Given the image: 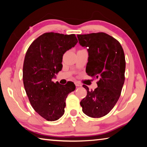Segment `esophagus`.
<instances>
[{"label": "esophagus", "instance_id": "obj_1", "mask_svg": "<svg viewBox=\"0 0 147 147\" xmlns=\"http://www.w3.org/2000/svg\"><path fill=\"white\" fill-rule=\"evenodd\" d=\"M75 85H76V86H77V87H79V86H81L82 85L80 84L79 82H75Z\"/></svg>", "mask_w": 147, "mask_h": 147}]
</instances>
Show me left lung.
I'll use <instances>...</instances> for the list:
<instances>
[{"label":"left lung","mask_w":147,"mask_h":147,"mask_svg":"<svg viewBox=\"0 0 147 147\" xmlns=\"http://www.w3.org/2000/svg\"><path fill=\"white\" fill-rule=\"evenodd\" d=\"M81 46L89 54L86 73L98 78V88L89 91L81 100L83 112L89 117L100 118L107 115L118 101L124 82L126 61L120 43L104 32L77 35Z\"/></svg>","instance_id":"obj_1"}]
</instances>
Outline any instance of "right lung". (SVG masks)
<instances>
[{
    "label": "right lung",
    "instance_id": "add662e5",
    "mask_svg": "<svg viewBox=\"0 0 147 147\" xmlns=\"http://www.w3.org/2000/svg\"><path fill=\"white\" fill-rule=\"evenodd\" d=\"M77 43L74 34L48 32L35 39L26 51L23 69L24 89L32 108L49 121L63 115L67 96L76 88L72 82L61 85L53 78L61 70L64 53Z\"/></svg>",
    "mask_w": 147,
    "mask_h": 147
}]
</instances>
